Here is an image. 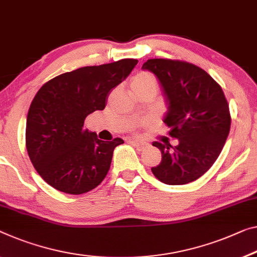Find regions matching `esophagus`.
Returning <instances> with one entry per match:
<instances>
[{"mask_svg": "<svg viewBox=\"0 0 257 257\" xmlns=\"http://www.w3.org/2000/svg\"><path fill=\"white\" fill-rule=\"evenodd\" d=\"M130 142H131V144L138 149V151H142V149L147 148L148 146H149L148 142L142 141V140H132V141H130Z\"/></svg>", "mask_w": 257, "mask_h": 257, "instance_id": "esophagus-1", "label": "esophagus"}]
</instances>
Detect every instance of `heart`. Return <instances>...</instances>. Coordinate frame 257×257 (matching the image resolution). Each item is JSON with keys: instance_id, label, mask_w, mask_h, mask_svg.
<instances>
[{"instance_id": "heart-1", "label": "heart", "mask_w": 257, "mask_h": 257, "mask_svg": "<svg viewBox=\"0 0 257 257\" xmlns=\"http://www.w3.org/2000/svg\"><path fill=\"white\" fill-rule=\"evenodd\" d=\"M131 85H133V86L156 85V81H155V79H154V77L151 76L149 73L141 72L139 74H137V76L132 79V84Z\"/></svg>"}]
</instances>
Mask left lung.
Masks as SVG:
<instances>
[{
  "label": "left lung",
  "instance_id": "8db88e82",
  "mask_svg": "<svg viewBox=\"0 0 257 257\" xmlns=\"http://www.w3.org/2000/svg\"><path fill=\"white\" fill-rule=\"evenodd\" d=\"M159 79L168 111L163 121L178 145L154 141L162 153L154 176L167 185H185L204 175L224 147L231 116L223 89L206 71L191 63L154 58L142 65Z\"/></svg>",
  "mask_w": 257,
  "mask_h": 257
}]
</instances>
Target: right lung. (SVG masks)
I'll return each mask as SVG.
<instances>
[{"label":"right lung","instance_id":"right-lung-1","mask_svg":"<svg viewBox=\"0 0 257 257\" xmlns=\"http://www.w3.org/2000/svg\"><path fill=\"white\" fill-rule=\"evenodd\" d=\"M137 60L85 66L60 74L38 90L26 119V148L41 178L66 194H84L105 178L113 149L124 144L97 139L86 117L105 108L108 94L131 73Z\"/></svg>","mask_w":257,"mask_h":257}]
</instances>
